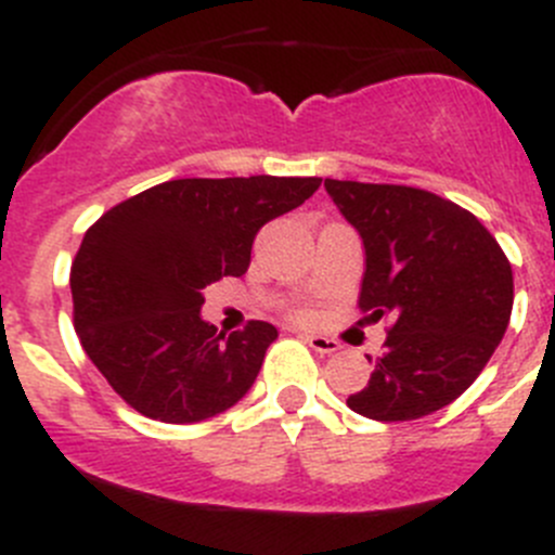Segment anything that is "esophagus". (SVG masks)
Here are the masks:
<instances>
[{
  "mask_svg": "<svg viewBox=\"0 0 555 555\" xmlns=\"http://www.w3.org/2000/svg\"><path fill=\"white\" fill-rule=\"evenodd\" d=\"M305 343L310 345L315 353H337L339 350L337 339H328V337H323V334H305Z\"/></svg>",
  "mask_w": 555,
  "mask_h": 555,
  "instance_id": "esophagus-1",
  "label": "esophagus"
}]
</instances>
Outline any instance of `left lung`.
I'll use <instances>...</instances> for the list:
<instances>
[{"label": "left lung", "mask_w": 555, "mask_h": 555, "mask_svg": "<svg viewBox=\"0 0 555 555\" xmlns=\"http://www.w3.org/2000/svg\"><path fill=\"white\" fill-rule=\"evenodd\" d=\"M364 243L359 307L391 312L386 353L348 408L372 421H413L475 383L507 332L513 267L472 212L408 185L326 178Z\"/></svg>", "instance_id": "obj_1"}]
</instances>
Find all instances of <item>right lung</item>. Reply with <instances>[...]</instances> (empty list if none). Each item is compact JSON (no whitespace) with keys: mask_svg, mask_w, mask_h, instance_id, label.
<instances>
[{"mask_svg":"<svg viewBox=\"0 0 555 555\" xmlns=\"http://www.w3.org/2000/svg\"><path fill=\"white\" fill-rule=\"evenodd\" d=\"M318 185L275 175L169 180L93 223L69 275L75 332L124 402L164 424H199L250 391L278 328L250 321L218 334L199 312L202 291L245 275L259 229Z\"/></svg>","mask_w":555,"mask_h":555,"instance_id":"add662e5","label":"right lung"}]
</instances>
